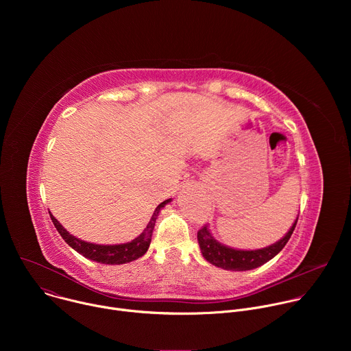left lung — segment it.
<instances>
[{
    "label": "left lung",
    "mask_w": 351,
    "mask_h": 351,
    "mask_svg": "<svg viewBox=\"0 0 351 351\" xmlns=\"http://www.w3.org/2000/svg\"><path fill=\"white\" fill-rule=\"evenodd\" d=\"M297 219L289 229V232L285 234V237H282L272 245L260 250H234L228 245H223L214 239L207 225H204L197 232V239L199 248H202L203 257L210 264L228 271H250L264 265L280 252L289 241L295 228Z\"/></svg>",
    "instance_id": "8db88e82"
}]
</instances>
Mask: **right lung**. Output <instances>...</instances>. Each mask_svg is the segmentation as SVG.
<instances>
[{
    "label": "right lung",
    "instance_id": "right-lung-1",
    "mask_svg": "<svg viewBox=\"0 0 351 351\" xmlns=\"http://www.w3.org/2000/svg\"><path fill=\"white\" fill-rule=\"evenodd\" d=\"M171 202V198L162 202L154 211L152 219H149L147 228L144 232L137 236L134 240L123 244H112V245H103V244H94L88 241H83L75 236H72L64 226L51 215L49 213V217H51V221L54 226L57 228L58 233L62 236V239L73 248L79 254L83 257L95 261V263H101V264H110V265H119V264H126L130 261H134L140 258L141 256L145 254V252L149 247V243H152V236L153 230L156 226L157 217L160 214V210L165 207Z\"/></svg>",
    "mask_w": 351,
    "mask_h": 351
}]
</instances>
